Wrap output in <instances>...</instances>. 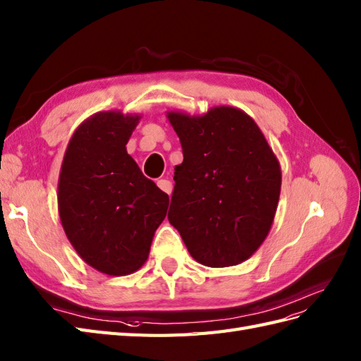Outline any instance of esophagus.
<instances>
[{
  "label": "esophagus",
  "mask_w": 361,
  "mask_h": 361,
  "mask_svg": "<svg viewBox=\"0 0 361 361\" xmlns=\"http://www.w3.org/2000/svg\"><path fill=\"white\" fill-rule=\"evenodd\" d=\"M157 187H159L164 192H166V195H169V196L173 192V183L169 179L157 180Z\"/></svg>",
  "instance_id": "34e87169"
}]
</instances>
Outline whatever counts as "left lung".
<instances>
[{
    "instance_id": "8db88e82",
    "label": "left lung",
    "mask_w": 361,
    "mask_h": 361,
    "mask_svg": "<svg viewBox=\"0 0 361 361\" xmlns=\"http://www.w3.org/2000/svg\"><path fill=\"white\" fill-rule=\"evenodd\" d=\"M183 162L174 166L170 224L191 257L209 268L248 260L274 222L282 170L250 114L217 105L205 114L166 111Z\"/></svg>"
}]
</instances>
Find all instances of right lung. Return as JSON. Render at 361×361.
I'll return each mask as SVG.
<instances>
[{"instance_id":"1","label":"right lung","mask_w":361,"mask_h":361,"mask_svg":"<svg viewBox=\"0 0 361 361\" xmlns=\"http://www.w3.org/2000/svg\"><path fill=\"white\" fill-rule=\"evenodd\" d=\"M139 119L116 110L92 114L70 137L61 165V225L79 257L107 276L144 265L170 204L127 153Z\"/></svg>"}]
</instances>
